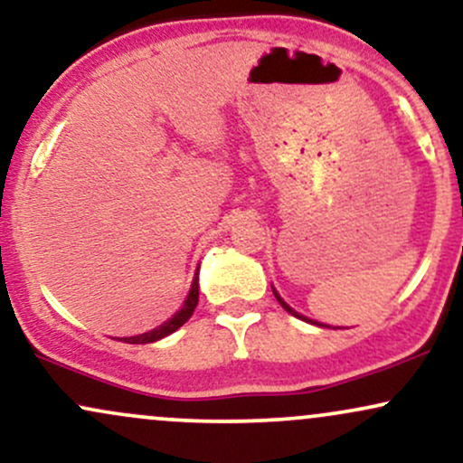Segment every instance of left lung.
Instances as JSON below:
<instances>
[{"label": "left lung", "mask_w": 463, "mask_h": 463, "mask_svg": "<svg viewBox=\"0 0 463 463\" xmlns=\"http://www.w3.org/2000/svg\"><path fill=\"white\" fill-rule=\"evenodd\" d=\"M274 296H276V300H279V302H280V307H283V309H285L287 313H291V316H296V317H302V316H298V313H296L294 309H291V307H289V305H287V302H285L283 298H280V296H279V294H276V291H274ZM302 320H307V317H302Z\"/></svg>", "instance_id": "8db88e82"}]
</instances>
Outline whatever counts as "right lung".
<instances>
[{
  "label": "right lung",
  "mask_w": 463,
  "mask_h": 463,
  "mask_svg": "<svg viewBox=\"0 0 463 463\" xmlns=\"http://www.w3.org/2000/svg\"><path fill=\"white\" fill-rule=\"evenodd\" d=\"M195 307H198V276H195V279H194V285H191V291H189L187 300H184L183 309H180L176 316L172 317V320L165 322L163 326L154 328V331H150V333L139 335V337H126L124 342H128V344H152V342H156V339H163L165 335L178 331V328L183 326V324L187 322L191 316H194Z\"/></svg>",
  "instance_id": "1"
}]
</instances>
